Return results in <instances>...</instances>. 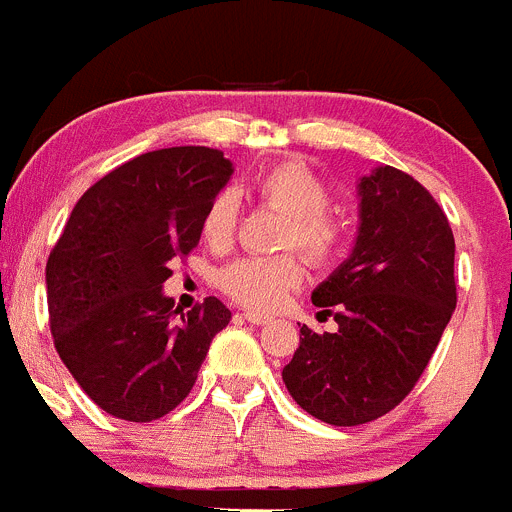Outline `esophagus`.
I'll return each instance as SVG.
<instances>
[{"label":"esophagus","instance_id":"esophagus-1","mask_svg":"<svg viewBox=\"0 0 512 512\" xmlns=\"http://www.w3.org/2000/svg\"><path fill=\"white\" fill-rule=\"evenodd\" d=\"M245 321L255 323V326H265V323H270V315H262V313H255V310H247Z\"/></svg>","mask_w":512,"mask_h":512}]
</instances>
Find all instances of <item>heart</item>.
<instances>
[{"label": "heart", "mask_w": 512, "mask_h": 512, "mask_svg": "<svg viewBox=\"0 0 512 512\" xmlns=\"http://www.w3.org/2000/svg\"><path fill=\"white\" fill-rule=\"evenodd\" d=\"M250 191L288 217L280 247H298L313 262H328L343 245V227L328 214L331 191L326 181L300 161H280L255 176ZM237 219V202L222 191L202 217V237L209 247H227ZM305 280L303 262L295 255L245 257L219 272V288L252 310H275Z\"/></svg>", "instance_id": "heart-1"}]
</instances>
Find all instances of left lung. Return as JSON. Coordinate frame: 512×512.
Instances as JSON below:
<instances>
[{"label":"left lung","mask_w":512,"mask_h":512,"mask_svg":"<svg viewBox=\"0 0 512 512\" xmlns=\"http://www.w3.org/2000/svg\"><path fill=\"white\" fill-rule=\"evenodd\" d=\"M310 300L338 331L300 326L283 369L290 396L336 427L384 417L414 389L457 305L455 237L432 194L394 166L361 176L356 245Z\"/></svg>","instance_id":"obj_1"}]
</instances>
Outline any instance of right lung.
<instances>
[{
  "mask_svg": "<svg viewBox=\"0 0 512 512\" xmlns=\"http://www.w3.org/2000/svg\"><path fill=\"white\" fill-rule=\"evenodd\" d=\"M207 146L148 151L95 181L47 257L50 331L62 364L103 412L154 422L189 396L232 313H189L164 295L171 260L202 237L204 209L232 176Z\"/></svg>",
  "mask_w": 512,
  "mask_h": 512,
  "instance_id": "obj_1",
  "label": "right lung"
}]
</instances>
